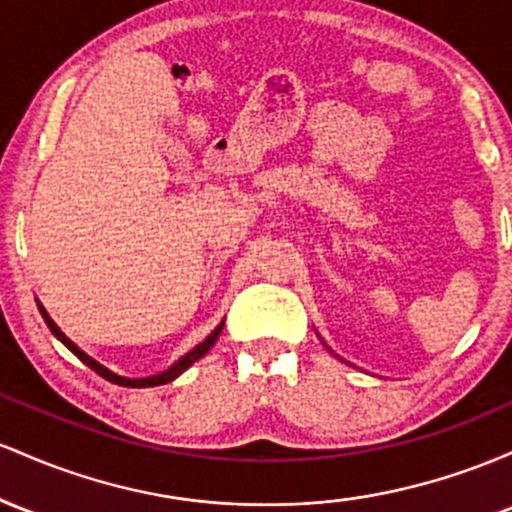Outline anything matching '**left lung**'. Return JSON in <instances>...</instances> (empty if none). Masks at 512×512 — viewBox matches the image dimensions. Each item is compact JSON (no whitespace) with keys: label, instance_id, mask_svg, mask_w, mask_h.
<instances>
[{"label":"left lung","instance_id":"left-lung-1","mask_svg":"<svg viewBox=\"0 0 512 512\" xmlns=\"http://www.w3.org/2000/svg\"><path fill=\"white\" fill-rule=\"evenodd\" d=\"M321 343H324V341H321ZM324 346H326V343H324ZM326 350H329V353H333V350H331L329 346H326ZM333 355H336V353H333ZM336 358H338V355H336Z\"/></svg>","mask_w":512,"mask_h":512}]
</instances>
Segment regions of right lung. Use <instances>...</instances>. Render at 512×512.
I'll return each mask as SVG.
<instances>
[{"mask_svg": "<svg viewBox=\"0 0 512 512\" xmlns=\"http://www.w3.org/2000/svg\"><path fill=\"white\" fill-rule=\"evenodd\" d=\"M38 309H40V314H43L45 324H48V329L53 331V336L57 338V341H60L62 346H65V348H70L72 353L77 355V358L82 360L84 365H89L91 370L96 372V375H101L103 380H108V382L118 384V387H137V389H140V387H159V384H169V382H174L176 377H179L183 370H188V367H191V365L195 363V360H200V358H203V355L208 353V350H210L212 346H215V341H217V338H220V333H222V326H225V319H222L220 324L215 326V331H212L210 336L205 338L203 343H198V346H195L193 350H188L186 355H181V358L176 360L174 365H169V367H166V370L157 372V375H149V377H123V375H118V372L108 370L106 365H101L99 360H94V358H91L89 353H84V350L79 348L77 343L72 341V338H67L65 333L60 331V326H57L55 321L50 319V314L45 312V307H43V304H40V300H38Z\"/></svg>", "mask_w": 512, "mask_h": 512, "instance_id": "1", "label": "right lung"}]
</instances>
